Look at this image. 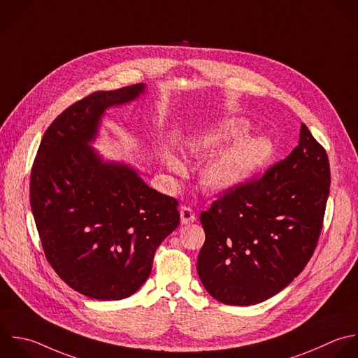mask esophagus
<instances>
[{"label": "esophagus", "instance_id": "1", "mask_svg": "<svg viewBox=\"0 0 358 358\" xmlns=\"http://www.w3.org/2000/svg\"><path fill=\"white\" fill-rule=\"evenodd\" d=\"M180 220H182V224H186V225L192 224L196 220V214L190 207L183 206L180 207Z\"/></svg>", "mask_w": 358, "mask_h": 358}]
</instances>
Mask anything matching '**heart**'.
Returning a JSON list of instances; mask_svg holds the SVG:
<instances>
[{"mask_svg": "<svg viewBox=\"0 0 358 358\" xmlns=\"http://www.w3.org/2000/svg\"><path fill=\"white\" fill-rule=\"evenodd\" d=\"M248 131V123L243 120H228L220 126L203 131L189 143V151L206 158L220 151L231 141L242 137ZM273 155V144L264 137H248L236 141L218 152L203 172L204 185L214 190H229L241 186L264 166ZM169 165L179 169L180 164L169 158Z\"/></svg>", "mask_w": 358, "mask_h": 358, "instance_id": "heart-1", "label": "heart"}]
</instances>
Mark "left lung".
<instances>
[{"instance_id":"obj_1","label":"left lung","mask_w":358,"mask_h":358,"mask_svg":"<svg viewBox=\"0 0 358 358\" xmlns=\"http://www.w3.org/2000/svg\"><path fill=\"white\" fill-rule=\"evenodd\" d=\"M330 187L326 150L302 123L291 154L200 215L206 241L197 273L227 305H253L285 288L312 257Z\"/></svg>"}]
</instances>
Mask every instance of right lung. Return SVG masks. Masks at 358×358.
<instances>
[{
	"label": "right lung",
	"instance_id": "add662e5",
	"mask_svg": "<svg viewBox=\"0 0 358 358\" xmlns=\"http://www.w3.org/2000/svg\"><path fill=\"white\" fill-rule=\"evenodd\" d=\"M143 84L96 91L48 127L31 171V207L45 256L73 289L123 299L148 278L157 248L178 228V200L129 166L103 164L88 143L106 108L133 101Z\"/></svg>",
	"mask_w": 358,
	"mask_h": 358
}]
</instances>
